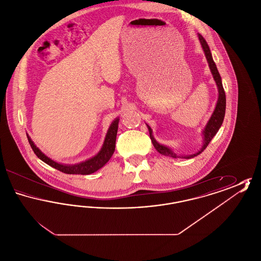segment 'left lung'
<instances>
[{"label":"left lung","instance_id":"left-lung-1","mask_svg":"<svg viewBox=\"0 0 261 261\" xmlns=\"http://www.w3.org/2000/svg\"><path fill=\"white\" fill-rule=\"evenodd\" d=\"M198 37H199V43L201 45V48L203 50V53L205 55V58H206V61L208 63V66H210V69H211V74L213 76V79L217 85V89H218V99H217V102H216V106H215V109L211 114V118L210 120L207 121V123L205 125V127L203 128L202 130V146L201 148L193 152V153H190V154H177L173 149H170L169 147L167 146H164L162 144H160L155 139L154 137L152 136V130L151 128L148 126V129H149V137H150V140L152 142V145L154 147V149H156L160 153H162L163 155H166V156H170V158H173V159H192V158H195L197 156L199 153H201L205 148L208 146V144L211 143L212 138L216 135V133L218 132L219 128L221 127V125L223 123L224 116H225V111H226V96H225V91H224L223 85H222V81H221V77L220 74L217 70V67H216V64L212 59V55H211V50H210V47L206 43V41L204 40V38L202 37L200 34H198Z\"/></svg>","mask_w":261,"mask_h":261}]
</instances>
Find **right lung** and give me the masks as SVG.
I'll use <instances>...</instances> for the list:
<instances>
[{
    "mask_svg": "<svg viewBox=\"0 0 261 261\" xmlns=\"http://www.w3.org/2000/svg\"><path fill=\"white\" fill-rule=\"evenodd\" d=\"M118 122H119V117L115 118L112 121V124L107 132L102 147L96 155H94L93 158L89 159L85 162H79L76 164H63V163H59V162L53 161L38 148L28 134H26V135H27L28 142L33 149V151L35 152V154L42 162L47 163L48 165L62 171L63 173L88 175V174H92L98 171L99 168H101L107 162L111 160V158L114 152V149H115V141H116V135H117Z\"/></svg>",
    "mask_w": 261,
    "mask_h": 261,
    "instance_id": "add662e5",
    "label": "right lung"
}]
</instances>
